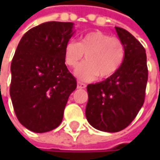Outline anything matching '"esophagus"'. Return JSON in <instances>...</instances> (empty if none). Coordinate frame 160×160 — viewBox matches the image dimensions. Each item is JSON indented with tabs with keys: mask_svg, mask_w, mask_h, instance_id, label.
I'll return each instance as SVG.
<instances>
[{
	"mask_svg": "<svg viewBox=\"0 0 160 160\" xmlns=\"http://www.w3.org/2000/svg\"><path fill=\"white\" fill-rule=\"evenodd\" d=\"M77 87H78L79 89H84V88H86V84L83 83V82H81V81H78Z\"/></svg>",
	"mask_w": 160,
	"mask_h": 160,
	"instance_id": "obj_1",
	"label": "esophagus"
}]
</instances>
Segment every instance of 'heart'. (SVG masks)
I'll list each match as a JSON object with an SVG mask.
<instances>
[{
  "instance_id": "obj_1",
  "label": "heart",
  "mask_w": 160,
  "mask_h": 160,
  "mask_svg": "<svg viewBox=\"0 0 160 160\" xmlns=\"http://www.w3.org/2000/svg\"><path fill=\"white\" fill-rule=\"evenodd\" d=\"M76 76L82 80L108 79L113 76L121 67L125 48L123 42L102 31H92L80 39L79 42L70 41L65 46V62L68 67H76Z\"/></svg>"
}]
</instances>
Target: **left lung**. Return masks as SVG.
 <instances>
[{"mask_svg": "<svg viewBox=\"0 0 160 160\" xmlns=\"http://www.w3.org/2000/svg\"><path fill=\"white\" fill-rule=\"evenodd\" d=\"M125 48L124 61L111 77L87 86L86 118L95 129L117 132L128 127L143 107L148 79L144 46L129 31L115 27Z\"/></svg>", "mask_w": 160, "mask_h": 160, "instance_id": "8db88e82", "label": "left lung"}]
</instances>
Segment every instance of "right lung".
<instances>
[{
    "label": "right lung",
    "instance_id": "1",
    "mask_svg": "<svg viewBox=\"0 0 160 160\" xmlns=\"http://www.w3.org/2000/svg\"><path fill=\"white\" fill-rule=\"evenodd\" d=\"M73 23L51 21L24 34L11 64L10 96L19 122L34 132L57 128L77 80L65 64Z\"/></svg>",
    "mask_w": 160,
    "mask_h": 160
}]
</instances>
